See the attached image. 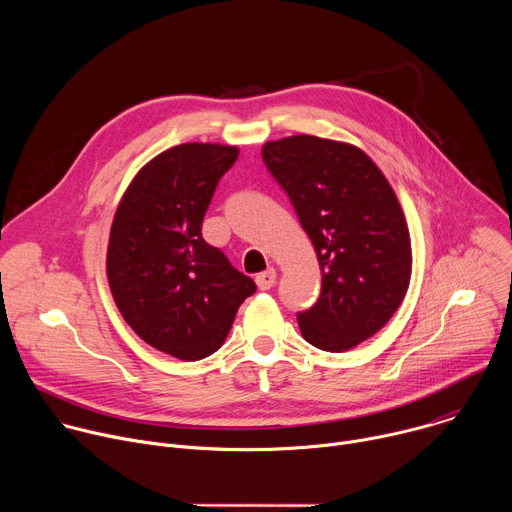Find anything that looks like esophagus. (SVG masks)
I'll use <instances>...</instances> for the list:
<instances>
[{"mask_svg":"<svg viewBox=\"0 0 512 512\" xmlns=\"http://www.w3.org/2000/svg\"><path fill=\"white\" fill-rule=\"evenodd\" d=\"M275 279H277V273L273 267H269L267 271H263L255 277V283L259 285V289H271L275 285Z\"/></svg>","mask_w":512,"mask_h":512,"instance_id":"esophagus-1","label":"esophagus"}]
</instances>
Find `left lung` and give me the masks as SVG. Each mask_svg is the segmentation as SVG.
<instances>
[{"label":"left lung","mask_w":512,"mask_h":512,"mask_svg":"<svg viewBox=\"0 0 512 512\" xmlns=\"http://www.w3.org/2000/svg\"><path fill=\"white\" fill-rule=\"evenodd\" d=\"M263 162L294 204L322 269L316 304L298 312L302 336L344 352L377 334L411 277L403 210L381 170L354 145L291 135L263 145Z\"/></svg>","instance_id":"1"}]
</instances>
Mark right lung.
Wrapping results in <instances>:
<instances>
[{"instance_id":"add662e5","label":"right lung","mask_w":512,"mask_h":512,"mask_svg":"<svg viewBox=\"0 0 512 512\" xmlns=\"http://www.w3.org/2000/svg\"><path fill=\"white\" fill-rule=\"evenodd\" d=\"M231 145L182 143L145 166L111 227L107 277L125 322L180 360L221 348L255 281L202 239L214 190L237 162Z\"/></svg>"}]
</instances>
